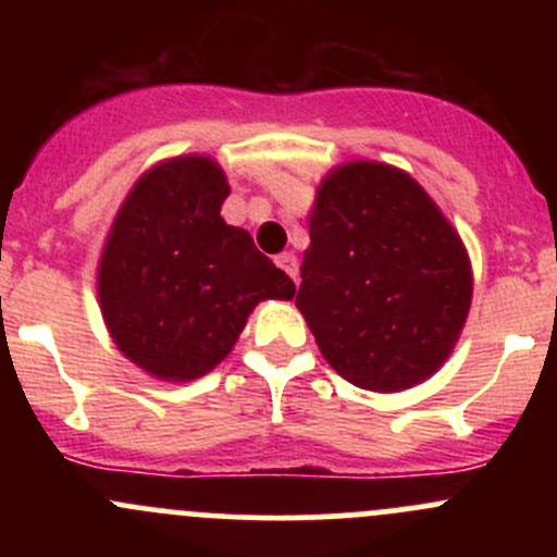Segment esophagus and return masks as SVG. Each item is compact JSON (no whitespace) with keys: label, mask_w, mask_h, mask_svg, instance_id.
Segmentation results:
<instances>
[{"label":"esophagus","mask_w":557,"mask_h":557,"mask_svg":"<svg viewBox=\"0 0 557 557\" xmlns=\"http://www.w3.org/2000/svg\"><path fill=\"white\" fill-rule=\"evenodd\" d=\"M274 263H277V267L283 269V272L288 274V277L296 280V274H299V263H296L294 252H280V256L274 258Z\"/></svg>","instance_id":"1"}]
</instances>
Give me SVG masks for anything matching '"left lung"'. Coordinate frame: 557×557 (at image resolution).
Returning <instances> with one entry per match:
<instances>
[{
	"label": "left lung",
	"instance_id": "1",
	"mask_svg": "<svg viewBox=\"0 0 557 557\" xmlns=\"http://www.w3.org/2000/svg\"><path fill=\"white\" fill-rule=\"evenodd\" d=\"M455 226L409 172L345 161L320 180L296 307L339 377L398 393L436 374L469 318Z\"/></svg>",
	"mask_w": 557,
	"mask_h": 557
}]
</instances>
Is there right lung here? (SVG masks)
I'll list each match as a JSON object with an SVG mask.
<instances>
[{"instance_id": "right-lung-1", "label": "right lung", "mask_w": 557, "mask_h": 557, "mask_svg": "<svg viewBox=\"0 0 557 557\" xmlns=\"http://www.w3.org/2000/svg\"><path fill=\"white\" fill-rule=\"evenodd\" d=\"M215 159L174 156L150 166L107 234L97 296L117 350L164 383L205 377L237 345L256 305L290 301L296 285L221 207Z\"/></svg>"}]
</instances>
